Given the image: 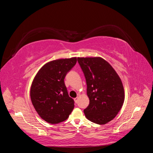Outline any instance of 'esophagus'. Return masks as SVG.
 <instances>
[{
    "label": "esophagus",
    "mask_w": 153,
    "mask_h": 153,
    "mask_svg": "<svg viewBox=\"0 0 153 153\" xmlns=\"http://www.w3.org/2000/svg\"><path fill=\"white\" fill-rule=\"evenodd\" d=\"M78 97H76V98H75V99H74V100H75V102L76 103H77V102H78Z\"/></svg>",
    "instance_id": "34e87169"
}]
</instances>
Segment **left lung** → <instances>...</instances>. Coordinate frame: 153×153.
I'll list each match as a JSON object with an SVG mask.
<instances>
[{
    "mask_svg": "<svg viewBox=\"0 0 153 153\" xmlns=\"http://www.w3.org/2000/svg\"><path fill=\"white\" fill-rule=\"evenodd\" d=\"M87 83L89 105L84 110L92 123L105 124L112 121L124 101L123 83L112 66L101 57H78Z\"/></svg>",
    "mask_w": 153,
    "mask_h": 153,
    "instance_id": "1",
    "label": "left lung"
}]
</instances>
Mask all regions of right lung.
<instances>
[{
	"mask_svg": "<svg viewBox=\"0 0 153 153\" xmlns=\"http://www.w3.org/2000/svg\"><path fill=\"white\" fill-rule=\"evenodd\" d=\"M76 63V57L48 62L32 81L30 91L32 103L41 118L48 123L66 121L74 108V100L69 96L64 80Z\"/></svg>",
	"mask_w": 153,
	"mask_h": 153,
	"instance_id": "1",
	"label": "right lung"
}]
</instances>
